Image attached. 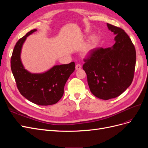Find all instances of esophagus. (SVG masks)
<instances>
[{"mask_svg":"<svg viewBox=\"0 0 148 148\" xmlns=\"http://www.w3.org/2000/svg\"><path fill=\"white\" fill-rule=\"evenodd\" d=\"M75 69H76V70H80L82 69V65H80V64H77V65H76V66H75Z\"/></svg>","mask_w":148,"mask_h":148,"instance_id":"1","label":"esophagus"}]
</instances>
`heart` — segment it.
Here are the masks:
<instances>
[{"mask_svg":"<svg viewBox=\"0 0 148 148\" xmlns=\"http://www.w3.org/2000/svg\"><path fill=\"white\" fill-rule=\"evenodd\" d=\"M95 41L94 39H91L89 42L88 43L87 47H86V53H88L89 51H91L95 47Z\"/></svg>","mask_w":148,"mask_h":148,"instance_id":"b5f03b06","label":"heart"}]
</instances>
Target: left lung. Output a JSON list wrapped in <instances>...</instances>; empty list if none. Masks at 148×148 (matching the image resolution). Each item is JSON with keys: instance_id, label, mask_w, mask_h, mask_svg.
Masks as SVG:
<instances>
[{"instance_id": "8db88e82", "label": "left lung", "mask_w": 148, "mask_h": 148, "mask_svg": "<svg viewBox=\"0 0 148 148\" xmlns=\"http://www.w3.org/2000/svg\"><path fill=\"white\" fill-rule=\"evenodd\" d=\"M115 35L112 47L91 50L83 69L94 96L108 100L122 94L132 84L136 64V51L132 40L122 28L107 23Z\"/></svg>"}]
</instances>
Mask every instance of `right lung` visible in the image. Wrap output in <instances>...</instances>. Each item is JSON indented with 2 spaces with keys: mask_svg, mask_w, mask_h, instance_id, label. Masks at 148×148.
<instances>
[{
  "mask_svg": "<svg viewBox=\"0 0 148 148\" xmlns=\"http://www.w3.org/2000/svg\"><path fill=\"white\" fill-rule=\"evenodd\" d=\"M36 31H30L17 41L11 57V69L22 96L37 105H52L63 96L65 84L75 71V62L55 65L42 73H31L26 70L21 61V48L26 38Z\"/></svg>",
  "mask_w": 148,
  "mask_h": 148,
  "instance_id": "add662e5",
  "label": "right lung"
}]
</instances>
